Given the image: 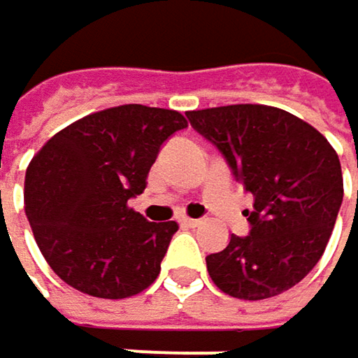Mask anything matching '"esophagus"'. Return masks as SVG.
Here are the masks:
<instances>
[{
  "instance_id": "obj_1",
  "label": "esophagus",
  "mask_w": 358,
  "mask_h": 358,
  "mask_svg": "<svg viewBox=\"0 0 358 358\" xmlns=\"http://www.w3.org/2000/svg\"><path fill=\"white\" fill-rule=\"evenodd\" d=\"M180 223H182L184 227H199V225H201V221H199V219H188V217L180 219Z\"/></svg>"
}]
</instances>
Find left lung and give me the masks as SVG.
I'll list each match as a JSON object with an SVG mask.
<instances>
[{
  "instance_id": "8db88e82",
  "label": "left lung",
  "mask_w": 358,
  "mask_h": 358,
  "mask_svg": "<svg viewBox=\"0 0 358 358\" xmlns=\"http://www.w3.org/2000/svg\"><path fill=\"white\" fill-rule=\"evenodd\" d=\"M254 196L248 236L207 256L213 282L258 301L295 287L322 258L342 205V170L328 139L301 118L262 104L186 113Z\"/></svg>"
}]
</instances>
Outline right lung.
<instances>
[{
  "label": "right lung",
  "instance_id": "add662e5",
  "mask_svg": "<svg viewBox=\"0 0 358 358\" xmlns=\"http://www.w3.org/2000/svg\"><path fill=\"white\" fill-rule=\"evenodd\" d=\"M186 127L176 110L127 104L83 116L45 143L26 170L24 211L55 275L102 299L137 295L157 278L178 223L147 221L127 203Z\"/></svg>",
  "mask_w": 358,
  "mask_h": 358
}]
</instances>
